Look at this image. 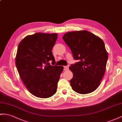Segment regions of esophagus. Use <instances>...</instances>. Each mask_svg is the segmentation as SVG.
<instances>
[{
    "label": "esophagus",
    "mask_w": 122,
    "mask_h": 122,
    "mask_svg": "<svg viewBox=\"0 0 122 122\" xmlns=\"http://www.w3.org/2000/svg\"><path fill=\"white\" fill-rule=\"evenodd\" d=\"M69 69V66H64V71H67Z\"/></svg>",
    "instance_id": "1"
}]
</instances>
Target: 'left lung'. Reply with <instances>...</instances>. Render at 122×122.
Returning <instances> with one entry per match:
<instances>
[{"label": "left lung", "mask_w": 122, "mask_h": 122, "mask_svg": "<svg viewBox=\"0 0 122 122\" xmlns=\"http://www.w3.org/2000/svg\"><path fill=\"white\" fill-rule=\"evenodd\" d=\"M62 38L78 60L69 67L73 74L71 88L81 94L94 91L104 75L108 58L104 41L86 30L68 32Z\"/></svg>", "instance_id": "1"}]
</instances>
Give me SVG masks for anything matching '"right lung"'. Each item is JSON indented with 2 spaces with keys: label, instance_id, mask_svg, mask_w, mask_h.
Segmentation results:
<instances>
[{
  "label": "right lung",
  "instance_id": "add662e5",
  "mask_svg": "<svg viewBox=\"0 0 122 122\" xmlns=\"http://www.w3.org/2000/svg\"><path fill=\"white\" fill-rule=\"evenodd\" d=\"M57 37V33H36L26 36L18 46L15 62L18 74L28 90L37 97L49 98L57 92L64 68L55 65L51 51Z\"/></svg>",
  "mask_w": 122,
  "mask_h": 122
}]
</instances>
